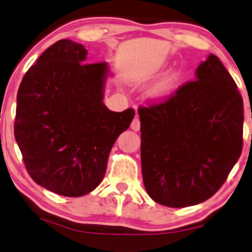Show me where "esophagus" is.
<instances>
[{
    "label": "esophagus",
    "mask_w": 252,
    "mask_h": 252,
    "mask_svg": "<svg viewBox=\"0 0 252 252\" xmlns=\"http://www.w3.org/2000/svg\"><path fill=\"white\" fill-rule=\"evenodd\" d=\"M131 128L133 131L138 132L139 129H140V120H139L138 117H135L134 119L132 120V124H131Z\"/></svg>",
    "instance_id": "1"
}]
</instances>
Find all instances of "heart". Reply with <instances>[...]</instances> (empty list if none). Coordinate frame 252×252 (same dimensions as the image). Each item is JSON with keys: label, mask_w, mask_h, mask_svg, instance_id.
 Listing matches in <instances>:
<instances>
[{"label": "heart", "mask_w": 252, "mask_h": 252, "mask_svg": "<svg viewBox=\"0 0 252 252\" xmlns=\"http://www.w3.org/2000/svg\"><path fill=\"white\" fill-rule=\"evenodd\" d=\"M169 84H170V79H167V80H164V82H162L161 84H159V86H158V89H157L158 92L164 91V90L168 88Z\"/></svg>", "instance_id": "heart-1"}]
</instances>
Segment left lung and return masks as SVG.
<instances>
[{"label": "left lung", "instance_id": "obj_1", "mask_svg": "<svg viewBox=\"0 0 252 252\" xmlns=\"http://www.w3.org/2000/svg\"><path fill=\"white\" fill-rule=\"evenodd\" d=\"M144 185L155 202L198 204L225 182L243 147V99L215 55L175 93L140 106Z\"/></svg>", "mask_w": 252, "mask_h": 252}]
</instances>
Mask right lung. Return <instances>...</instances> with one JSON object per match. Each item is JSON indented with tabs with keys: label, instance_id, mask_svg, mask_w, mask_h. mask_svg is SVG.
Returning <instances> with one entry per match:
<instances>
[{
	"label": "right lung",
	"instance_id": "1",
	"mask_svg": "<svg viewBox=\"0 0 252 252\" xmlns=\"http://www.w3.org/2000/svg\"><path fill=\"white\" fill-rule=\"evenodd\" d=\"M82 44L61 39L39 56L17 92L14 133L37 185L78 197L101 182L114 142L135 112L105 106L107 63H85Z\"/></svg>",
	"mask_w": 252,
	"mask_h": 252
}]
</instances>
